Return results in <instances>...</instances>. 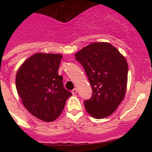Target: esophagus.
<instances>
[{
	"label": "esophagus",
	"instance_id": "1",
	"mask_svg": "<svg viewBox=\"0 0 152 152\" xmlns=\"http://www.w3.org/2000/svg\"><path fill=\"white\" fill-rule=\"evenodd\" d=\"M71 93H73V94H76V93H77V89H76V88H74V89H73V90H72Z\"/></svg>",
	"mask_w": 152,
	"mask_h": 152
}]
</instances>
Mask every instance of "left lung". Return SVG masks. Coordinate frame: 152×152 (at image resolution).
I'll list each match as a JSON object with an SVG mask.
<instances>
[{
  "label": "left lung",
  "instance_id": "left-lung-1",
  "mask_svg": "<svg viewBox=\"0 0 152 152\" xmlns=\"http://www.w3.org/2000/svg\"><path fill=\"white\" fill-rule=\"evenodd\" d=\"M84 67L93 95L85 101L87 113L96 119L113 114L124 100L128 79V64L115 47L108 42H93L75 54Z\"/></svg>",
  "mask_w": 152,
  "mask_h": 152
}]
</instances>
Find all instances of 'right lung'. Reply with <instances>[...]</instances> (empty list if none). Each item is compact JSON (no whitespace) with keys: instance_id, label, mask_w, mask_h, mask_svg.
<instances>
[{"instance_id":"obj_1","label":"right lung","mask_w":152,"mask_h":152,"mask_svg":"<svg viewBox=\"0 0 152 152\" xmlns=\"http://www.w3.org/2000/svg\"><path fill=\"white\" fill-rule=\"evenodd\" d=\"M62 57L56 53H37L17 72L16 88L23 104L31 114L45 122L56 120L72 96L58 73Z\"/></svg>"}]
</instances>
